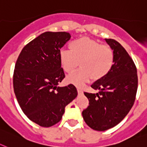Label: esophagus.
Segmentation results:
<instances>
[{
    "label": "esophagus",
    "instance_id": "34e87169",
    "mask_svg": "<svg viewBox=\"0 0 147 147\" xmlns=\"http://www.w3.org/2000/svg\"><path fill=\"white\" fill-rule=\"evenodd\" d=\"M77 89H78V92L79 95H81V94H83V89H81V87H78Z\"/></svg>",
    "mask_w": 147,
    "mask_h": 147
}]
</instances>
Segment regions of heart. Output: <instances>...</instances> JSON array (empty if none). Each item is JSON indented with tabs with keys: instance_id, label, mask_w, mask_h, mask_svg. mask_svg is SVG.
<instances>
[{
	"instance_id": "obj_1",
	"label": "heart",
	"mask_w": 147,
	"mask_h": 147,
	"mask_svg": "<svg viewBox=\"0 0 147 147\" xmlns=\"http://www.w3.org/2000/svg\"><path fill=\"white\" fill-rule=\"evenodd\" d=\"M58 58L63 71L69 74L76 69L80 62L81 68L67 77L69 83L79 86L92 78L96 81L107 76L115 62L114 52L109 45L86 37L70 42L69 49H61Z\"/></svg>"
}]
</instances>
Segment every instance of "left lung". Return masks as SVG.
Here are the masks:
<instances>
[{
	"mask_svg": "<svg viewBox=\"0 0 147 147\" xmlns=\"http://www.w3.org/2000/svg\"><path fill=\"white\" fill-rule=\"evenodd\" d=\"M105 40L114 52V65L107 76L91 85L99 92H84L89 106L82 112L86 124L97 131L112 128L126 117L138 89L137 69L132 58L118 41Z\"/></svg>",
	"mask_w": 147,
	"mask_h": 147,
	"instance_id": "obj_1",
	"label": "left lung"
}]
</instances>
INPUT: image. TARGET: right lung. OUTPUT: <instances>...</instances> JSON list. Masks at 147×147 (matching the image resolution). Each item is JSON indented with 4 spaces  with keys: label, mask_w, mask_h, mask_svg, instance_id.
Instances as JSON below:
<instances>
[{
    "label": "right lung",
    "mask_w": 147,
    "mask_h": 147,
    "mask_svg": "<svg viewBox=\"0 0 147 147\" xmlns=\"http://www.w3.org/2000/svg\"><path fill=\"white\" fill-rule=\"evenodd\" d=\"M70 38L66 32L42 33L23 48L15 63V96L24 114L40 127L58 123L78 95L73 84L57 86L65 78L58 55Z\"/></svg>",
    "instance_id": "1"
}]
</instances>
